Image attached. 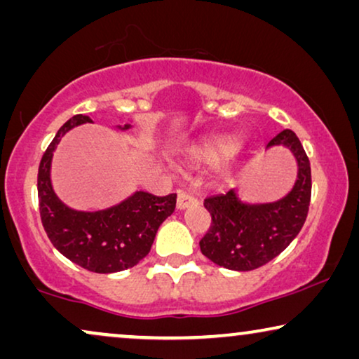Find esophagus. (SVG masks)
Here are the masks:
<instances>
[{
    "mask_svg": "<svg viewBox=\"0 0 359 359\" xmlns=\"http://www.w3.org/2000/svg\"><path fill=\"white\" fill-rule=\"evenodd\" d=\"M196 204H198V199L188 193H180L178 199H176V205H178V209H186Z\"/></svg>",
    "mask_w": 359,
    "mask_h": 359,
    "instance_id": "34e87169",
    "label": "esophagus"
}]
</instances>
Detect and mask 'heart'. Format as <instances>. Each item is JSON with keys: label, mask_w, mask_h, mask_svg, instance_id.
<instances>
[{"label": "heart", "mask_w": 359, "mask_h": 359, "mask_svg": "<svg viewBox=\"0 0 359 359\" xmlns=\"http://www.w3.org/2000/svg\"><path fill=\"white\" fill-rule=\"evenodd\" d=\"M235 150V142L230 137H212L203 142L194 151L196 160L204 165H215L232 154Z\"/></svg>", "instance_id": "1"}]
</instances>
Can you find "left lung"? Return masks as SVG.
<instances>
[{"mask_svg": "<svg viewBox=\"0 0 359 359\" xmlns=\"http://www.w3.org/2000/svg\"><path fill=\"white\" fill-rule=\"evenodd\" d=\"M292 151L299 165L297 181L286 198L269 204H245L233 189L204 199L210 227L199 247L210 262L233 271H252L276 258L301 232L312 193L311 161L292 130L268 142Z\"/></svg>", "mask_w": 359, "mask_h": 359, "instance_id": "obj_1", "label": "left lung"}]
</instances>
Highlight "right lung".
<instances>
[{"mask_svg":"<svg viewBox=\"0 0 359 359\" xmlns=\"http://www.w3.org/2000/svg\"><path fill=\"white\" fill-rule=\"evenodd\" d=\"M85 122H91L90 117L73 116L42 155L37 173L41 220L53 247L78 266L101 274L124 271L149 255L156 230L173 214L176 194L154 196L139 191L116 208L100 212H78L62 204L50 184L52 154L60 137Z\"/></svg>","mask_w":359,"mask_h":359,"instance_id":"right-lung-1","label":"right lung"}]
</instances>
